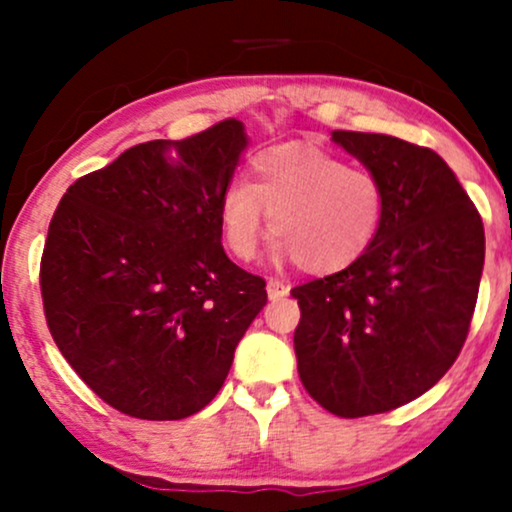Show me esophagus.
I'll use <instances>...</instances> for the list:
<instances>
[{"label":"esophagus","instance_id":"esophagus-1","mask_svg":"<svg viewBox=\"0 0 512 512\" xmlns=\"http://www.w3.org/2000/svg\"><path fill=\"white\" fill-rule=\"evenodd\" d=\"M289 291H291V286L286 284V281H281V279H269L267 281L269 301H279V298L289 296Z\"/></svg>","mask_w":512,"mask_h":512}]
</instances>
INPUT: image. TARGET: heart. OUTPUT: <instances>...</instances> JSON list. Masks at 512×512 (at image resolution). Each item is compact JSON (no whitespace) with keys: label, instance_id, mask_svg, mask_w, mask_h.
<instances>
[{"label":"heart","instance_id":"heart-1","mask_svg":"<svg viewBox=\"0 0 512 512\" xmlns=\"http://www.w3.org/2000/svg\"><path fill=\"white\" fill-rule=\"evenodd\" d=\"M385 209V185L373 170L346 166L320 146L284 144L255 156L252 182L226 187L221 221L238 260L255 257L269 216L276 262L334 274L373 248Z\"/></svg>","mask_w":512,"mask_h":512}]
</instances>
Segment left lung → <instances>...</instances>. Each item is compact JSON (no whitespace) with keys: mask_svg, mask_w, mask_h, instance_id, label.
Segmentation results:
<instances>
[{"mask_svg":"<svg viewBox=\"0 0 512 512\" xmlns=\"http://www.w3.org/2000/svg\"><path fill=\"white\" fill-rule=\"evenodd\" d=\"M383 180L385 221L356 264L291 291L298 375L344 419L392 411L448 373L467 339L484 269V223L436 151L366 132H332Z\"/></svg>","mask_w":512,"mask_h":512,"instance_id":"obj_1","label":"left lung"}]
</instances>
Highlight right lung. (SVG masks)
Masks as SVG:
<instances>
[{
  "label": "right lung",
  "instance_id": "add662e5",
  "mask_svg": "<svg viewBox=\"0 0 512 512\" xmlns=\"http://www.w3.org/2000/svg\"><path fill=\"white\" fill-rule=\"evenodd\" d=\"M248 134L240 120L137 144L64 192L40 262L62 356L103 402L178 421L221 390L267 303L226 257L221 199Z\"/></svg>",
  "mask_w": 512,
  "mask_h": 512
}]
</instances>
